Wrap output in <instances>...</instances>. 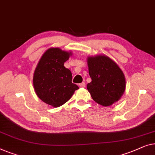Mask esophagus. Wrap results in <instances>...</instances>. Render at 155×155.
Returning a JSON list of instances; mask_svg holds the SVG:
<instances>
[{"label": "esophagus", "mask_w": 155, "mask_h": 155, "mask_svg": "<svg viewBox=\"0 0 155 155\" xmlns=\"http://www.w3.org/2000/svg\"><path fill=\"white\" fill-rule=\"evenodd\" d=\"M79 87H81V88H85V87H86V84H85L84 82L81 83L79 84Z\"/></svg>", "instance_id": "1"}]
</instances>
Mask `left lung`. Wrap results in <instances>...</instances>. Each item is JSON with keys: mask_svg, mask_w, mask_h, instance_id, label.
<instances>
[{"mask_svg": "<svg viewBox=\"0 0 155 155\" xmlns=\"http://www.w3.org/2000/svg\"><path fill=\"white\" fill-rule=\"evenodd\" d=\"M91 83L87 89L93 100L104 107L119 101L126 89V78L119 65L108 56L97 55L87 58Z\"/></svg>", "mask_w": 155, "mask_h": 155, "instance_id": "left-lung-1", "label": "left lung"}]
</instances>
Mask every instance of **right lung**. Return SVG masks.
Returning <instances> with one entry per match:
<instances>
[{"label": "right lung", "mask_w": 155, "mask_h": 155, "mask_svg": "<svg viewBox=\"0 0 155 155\" xmlns=\"http://www.w3.org/2000/svg\"><path fill=\"white\" fill-rule=\"evenodd\" d=\"M71 55V51L50 48L41 56L35 69L33 85L36 94L54 107L66 103L78 89L77 85L71 82L70 70L64 66Z\"/></svg>", "instance_id": "add662e5"}]
</instances>
